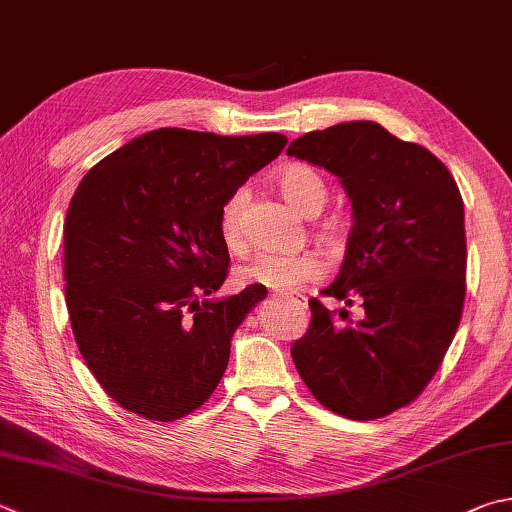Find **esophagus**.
<instances>
[{
  "label": "esophagus",
  "mask_w": 512,
  "mask_h": 512,
  "mask_svg": "<svg viewBox=\"0 0 512 512\" xmlns=\"http://www.w3.org/2000/svg\"><path fill=\"white\" fill-rule=\"evenodd\" d=\"M275 297H277V300H282V302H291V304H295V306H300V309H306V297H304V295H297V293H277Z\"/></svg>",
  "instance_id": "obj_1"
}]
</instances>
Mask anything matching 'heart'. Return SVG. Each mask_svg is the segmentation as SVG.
<instances>
[{"mask_svg": "<svg viewBox=\"0 0 512 512\" xmlns=\"http://www.w3.org/2000/svg\"><path fill=\"white\" fill-rule=\"evenodd\" d=\"M275 183L288 206L304 217L318 215L329 197L327 179L315 167L304 163H291L282 167L275 176ZM244 203L246 192L237 190L235 194H230L224 208H221L219 232L230 250H241L246 246L244 228H241ZM320 237L329 246H340L342 239H345V224L340 219H329L322 226ZM237 275L244 284H259L273 288V291H295V288H300L306 282L318 280L322 275V262L311 250L293 255L259 253L244 266H239Z\"/></svg>", "mask_w": 512, "mask_h": 512, "instance_id": "b5f03b06", "label": "heart"}]
</instances>
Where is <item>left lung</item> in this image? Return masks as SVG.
<instances>
[{"label": "left lung", "mask_w": 512, "mask_h": 512, "mask_svg": "<svg viewBox=\"0 0 512 512\" xmlns=\"http://www.w3.org/2000/svg\"><path fill=\"white\" fill-rule=\"evenodd\" d=\"M342 179L353 228L338 280L311 297V322L293 342L297 374L315 401L374 421L416 401L441 367L466 300V224L452 174L416 143L369 120L309 132L288 147Z\"/></svg>", "instance_id": "8db88e82"}]
</instances>
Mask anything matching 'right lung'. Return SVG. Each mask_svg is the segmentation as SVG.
<instances>
[{
  "instance_id": "add662e5",
  "label": "right lung",
  "mask_w": 512,
  "mask_h": 512,
  "mask_svg": "<svg viewBox=\"0 0 512 512\" xmlns=\"http://www.w3.org/2000/svg\"><path fill=\"white\" fill-rule=\"evenodd\" d=\"M284 145L271 132L163 127L105 156L78 185L64 221V300L82 358L123 410L170 423L217 389L232 333L266 297L250 284L206 300L230 266L219 215Z\"/></svg>"
}]
</instances>
